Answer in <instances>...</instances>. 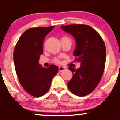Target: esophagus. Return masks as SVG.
I'll return each instance as SVG.
<instances>
[{"label": "esophagus", "instance_id": "obj_1", "mask_svg": "<svg viewBox=\"0 0 120 120\" xmlns=\"http://www.w3.org/2000/svg\"><path fill=\"white\" fill-rule=\"evenodd\" d=\"M65 70V68H64V67H59V72L61 73L63 71H64V70Z\"/></svg>", "mask_w": 120, "mask_h": 120}]
</instances>
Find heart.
Instances as JSON below:
<instances>
[{
	"label": "heart",
	"instance_id": "b5f03b06",
	"mask_svg": "<svg viewBox=\"0 0 120 120\" xmlns=\"http://www.w3.org/2000/svg\"><path fill=\"white\" fill-rule=\"evenodd\" d=\"M61 43H62V42H70L71 43V39L69 37L63 36V37H61ZM54 61L56 63H59V60H58V59H56L54 60Z\"/></svg>",
	"mask_w": 120,
	"mask_h": 120
}]
</instances>
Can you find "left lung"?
<instances>
[{"label":"left lung","mask_w":120,"mask_h":120,"mask_svg":"<svg viewBox=\"0 0 120 120\" xmlns=\"http://www.w3.org/2000/svg\"><path fill=\"white\" fill-rule=\"evenodd\" d=\"M61 28L75 39L73 56L80 63L78 69L69 68L73 77L68 88L76 95L84 97L91 93L101 79L106 61L105 45L100 35L89 25L73 24Z\"/></svg>","instance_id":"8db88e82"}]
</instances>
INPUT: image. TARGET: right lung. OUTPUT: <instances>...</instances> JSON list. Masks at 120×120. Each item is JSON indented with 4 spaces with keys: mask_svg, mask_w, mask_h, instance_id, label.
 I'll use <instances>...</instances> for the list:
<instances>
[{
    "mask_svg": "<svg viewBox=\"0 0 120 120\" xmlns=\"http://www.w3.org/2000/svg\"><path fill=\"white\" fill-rule=\"evenodd\" d=\"M32 28L26 30L19 39L13 52L16 75L23 89L35 97L44 95L49 90L51 80L59 71L57 66L45 68L39 64L43 52L44 38L54 28Z\"/></svg>",
    "mask_w": 120,
    "mask_h": 120,
    "instance_id": "add662e5",
    "label": "right lung"
}]
</instances>
